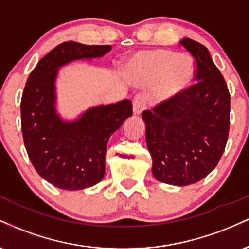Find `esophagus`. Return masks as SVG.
<instances>
[{"instance_id": "obj_1", "label": "esophagus", "mask_w": 249, "mask_h": 249, "mask_svg": "<svg viewBox=\"0 0 249 249\" xmlns=\"http://www.w3.org/2000/svg\"><path fill=\"white\" fill-rule=\"evenodd\" d=\"M132 105H133V112L136 113V115H141L142 110H144L145 107H146V101H145L144 96L139 95V93L134 96Z\"/></svg>"}]
</instances>
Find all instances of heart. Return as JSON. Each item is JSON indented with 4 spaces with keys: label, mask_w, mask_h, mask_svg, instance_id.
<instances>
[{
    "label": "heart",
    "mask_w": 249,
    "mask_h": 249,
    "mask_svg": "<svg viewBox=\"0 0 249 249\" xmlns=\"http://www.w3.org/2000/svg\"><path fill=\"white\" fill-rule=\"evenodd\" d=\"M130 75L142 85L158 82L156 95L159 99L176 96L190 84L193 63L185 56L167 50H150L137 53L128 67Z\"/></svg>",
    "instance_id": "b5f03b06"
}]
</instances>
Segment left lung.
<instances>
[{"instance_id":"obj_1","label":"left lung","mask_w":249,"mask_h":249,"mask_svg":"<svg viewBox=\"0 0 249 249\" xmlns=\"http://www.w3.org/2000/svg\"><path fill=\"white\" fill-rule=\"evenodd\" d=\"M194 59V79L171 98L142 113L156 179L186 186L215 168L230 132L231 95L208 50L193 39L180 42Z\"/></svg>"}]
</instances>
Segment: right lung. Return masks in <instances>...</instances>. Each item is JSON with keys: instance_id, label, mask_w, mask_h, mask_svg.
<instances>
[{"instance_id": "add662e5", "label": "right lung", "mask_w": 249, "mask_h": 249, "mask_svg": "<svg viewBox=\"0 0 249 249\" xmlns=\"http://www.w3.org/2000/svg\"><path fill=\"white\" fill-rule=\"evenodd\" d=\"M110 49L111 45L61 43L37 63L25 83L21 99L24 146L37 173L53 186L72 191L101 181L108 138L132 116L128 99L90 108L73 123L61 121L55 112L58 68L75 59L101 57Z\"/></svg>"}]
</instances>
